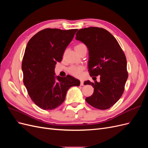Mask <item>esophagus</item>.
<instances>
[{"mask_svg":"<svg viewBox=\"0 0 148 148\" xmlns=\"http://www.w3.org/2000/svg\"><path fill=\"white\" fill-rule=\"evenodd\" d=\"M80 85H81V86H83L84 85V82L83 80H81V81H80Z\"/></svg>","mask_w":148,"mask_h":148,"instance_id":"1","label":"esophagus"}]
</instances>
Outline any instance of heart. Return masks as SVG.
I'll return each mask as SVG.
<instances>
[{"label":"heart","instance_id":"1","mask_svg":"<svg viewBox=\"0 0 148 148\" xmlns=\"http://www.w3.org/2000/svg\"><path fill=\"white\" fill-rule=\"evenodd\" d=\"M83 47H86L84 44H79L75 46V51H78ZM84 70V66L82 65H72L68 69V72L76 77H80L82 75V71Z\"/></svg>","mask_w":148,"mask_h":148}]
</instances>
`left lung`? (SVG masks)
<instances>
[{"label":"left lung","mask_w":148,"mask_h":148,"mask_svg":"<svg viewBox=\"0 0 148 148\" xmlns=\"http://www.w3.org/2000/svg\"><path fill=\"white\" fill-rule=\"evenodd\" d=\"M76 39L83 42L89 50L88 71L91 77L100 75V82H85L94 92L86 98L89 105L101 110L108 109L123 95L128 78L127 59L116 39L108 31L98 27L80 29Z\"/></svg>","instance_id":"obj_1"}]
</instances>
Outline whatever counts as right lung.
Masks as SVG:
<instances>
[{"label": "right lung", "mask_w": 148, "mask_h": 148, "mask_svg": "<svg viewBox=\"0 0 148 148\" xmlns=\"http://www.w3.org/2000/svg\"><path fill=\"white\" fill-rule=\"evenodd\" d=\"M77 30L46 28L34 35L26 47L21 64L23 83L31 100L42 109L57 108L70 87L79 86V80L71 76L56 77L54 73Z\"/></svg>", "instance_id": "obj_1"}]
</instances>
